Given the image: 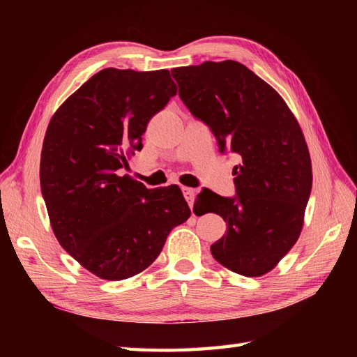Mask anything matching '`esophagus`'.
<instances>
[{"label": "esophagus", "instance_id": "34e87169", "mask_svg": "<svg viewBox=\"0 0 357 357\" xmlns=\"http://www.w3.org/2000/svg\"><path fill=\"white\" fill-rule=\"evenodd\" d=\"M195 193H197L195 189H192V188H183V195H185V198H186V201H188L190 208L193 207V201H195Z\"/></svg>", "mask_w": 357, "mask_h": 357}]
</instances>
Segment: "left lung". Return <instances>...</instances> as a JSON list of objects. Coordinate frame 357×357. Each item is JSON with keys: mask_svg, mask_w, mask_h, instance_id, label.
I'll return each mask as SVG.
<instances>
[{"mask_svg": "<svg viewBox=\"0 0 357 357\" xmlns=\"http://www.w3.org/2000/svg\"><path fill=\"white\" fill-rule=\"evenodd\" d=\"M171 74L220 152L241 158L232 171L236 197L208 192L210 213L228 226L211 255L236 274L261 277L294 247L304 225L312 169L302 129L280 93L240 62L207 61Z\"/></svg>", "mask_w": 357, "mask_h": 357, "instance_id": "left-lung-1", "label": "left lung"}]
</instances>
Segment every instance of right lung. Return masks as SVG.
<instances>
[{"label": "right lung", "instance_id": "1", "mask_svg": "<svg viewBox=\"0 0 357 357\" xmlns=\"http://www.w3.org/2000/svg\"><path fill=\"white\" fill-rule=\"evenodd\" d=\"M177 93L168 70L105 68L52 116L40 185L53 234L102 280H125L155 262L172 228L190 218L178 186L147 189L119 176L143 147L150 119Z\"/></svg>", "mask_w": 357, "mask_h": 357}]
</instances>
